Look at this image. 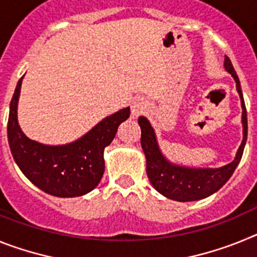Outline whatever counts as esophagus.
<instances>
[{
	"mask_svg": "<svg viewBox=\"0 0 257 257\" xmlns=\"http://www.w3.org/2000/svg\"><path fill=\"white\" fill-rule=\"evenodd\" d=\"M145 109H147V103L143 99H135L133 101V105H131V114H133V117H138L142 113H144Z\"/></svg>",
	"mask_w": 257,
	"mask_h": 257,
	"instance_id": "obj_1",
	"label": "esophagus"
}]
</instances>
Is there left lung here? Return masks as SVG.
I'll return each instance as SVG.
<instances>
[{
  "label": "left lung",
  "mask_w": 257,
  "mask_h": 257,
  "mask_svg": "<svg viewBox=\"0 0 257 257\" xmlns=\"http://www.w3.org/2000/svg\"><path fill=\"white\" fill-rule=\"evenodd\" d=\"M224 67L226 72H229L234 78L237 85V91L242 104V124H243V140L238 148L234 161H231L230 163L219 169H190L185 166L171 163L161 152L153 127L148 119L143 115L138 119L142 128V148L147 158V175L154 189L166 198L179 202H190L211 196L230 179L242 158L247 140L246 105L240 90L239 78L228 56H225Z\"/></svg>",
  "instance_id": "obj_1"
}]
</instances>
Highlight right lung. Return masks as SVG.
<instances>
[{"label":"right lung","mask_w":257,"mask_h":257,"mask_svg":"<svg viewBox=\"0 0 257 257\" xmlns=\"http://www.w3.org/2000/svg\"><path fill=\"white\" fill-rule=\"evenodd\" d=\"M23 77L10 103L8 139L14 161L29 181L47 194L61 198L83 196L100 183L104 149L118 126L130 117V108L105 117L78 140L65 145H45L28 139L18 123V100Z\"/></svg>","instance_id":"add662e5"}]
</instances>
